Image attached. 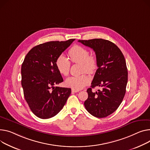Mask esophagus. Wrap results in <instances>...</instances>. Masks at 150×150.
Masks as SVG:
<instances>
[{
	"label": "esophagus",
	"mask_w": 150,
	"mask_h": 150,
	"mask_svg": "<svg viewBox=\"0 0 150 150\" xmlns=\"http://www.w3.org/2000/svg\"><path fill=\"white\" fill-rule=\"evenodd\" d=\"M79 91V90H76V89H74V88H72V92H74V93L78 92Z\"/></svg>",
	"instance_id": "esophagus-1"
}]
</instances>
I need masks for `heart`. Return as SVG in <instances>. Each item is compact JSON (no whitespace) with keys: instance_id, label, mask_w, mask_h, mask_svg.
Here are the masks:
<instances>
[{"instance_id":"heart-1","label":"heart","mask_w":150,"mask_h":150,"mask_svg":"<svg viewBox=\"0 0 150 150\" xmlns=\"http://www.w3.org/2000/svg\"><path fill=\"white\" fill-rule=\"evenodd\" d=\"M70 59L73 63L80 64L79 72L93 74L98 67L97 59L93 55H90L88 50L86 48L75 45L69 49L68 52ZM55 66L59 74L64 76L69 75L71 69V62L64 55H59L56 59ZM91 81L90 77L86 74L77 76H72L67 78L65 81V84L69 87L76 90H80L87 86Z\"/></svg>"}]
</instances>
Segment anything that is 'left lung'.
Segmentation results:
<instances>
[{
    "label": "left lung",
    "mask_w": 150,
    "mask_h": 150,
    "mask_svg": "<svg viewBox=\"0 0 150 150\" xmlns=\"http://www.w3.org/2000/svg\"><path fill=\"white\" fill-rule=\"evenodd\" d=\"M95 52L98 69L87 90L88 98L84 102L87 112L102 118L111 115L121 104L126 92L128 71L125 59L119 48L113 43L102 38L78 40ZM95 86L101 87L96 92Z\"/></svg>",
    "instance_id": "obj_1"
}]
</instances>
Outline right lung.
<instances>
[{"mask_svg": "<svg viewBox=\"0 0 150 150\" xmlns=\"http://www.w3.org/2000/svg\"><path fill=\"white\" fill-rule=\"evenodd\" d=\"M74 40L38 45L24 59L21 68L24 96L31 110L40 118H51L58 114L71 93L70 88L54 87L63 81L55 62Z\"/></svg>", "mask_w": 150, "mask_h": 150, "instance_id": "1", "label": "right lung"}]
</instances>
